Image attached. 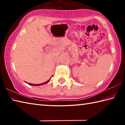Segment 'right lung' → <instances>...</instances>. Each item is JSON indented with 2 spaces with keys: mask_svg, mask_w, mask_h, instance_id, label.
Wrapping results in <instances>:
<instances>
[{
  "mask_svg": "<svg viewBox=\"0 0 125 125\" xmlns=\"http://www.w3.org/2000/svg\"><path fill=\"white\" fill-rule=\"evenodd\" d=\"M50 79H51V78L50 79L48 80V81H47V82H45V83H42V84H31V83H28L29 85H35V86H38V85H43V84H47V83H48V82H50Z\"/></svg>",
  "mask_w": 125,
  "mask_h": 125,
  "instance_id": "obj_1",
  "label": "right lung"
}]
</instances>
